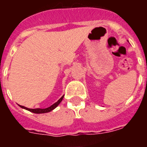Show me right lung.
I'll return each instance as SVG.
<instances>
[{
	"mask_svg": "<svg viewBox=\"0 0 147 147\" xmlns=\"http://www.w3.org/2000/svg\"><path fill=\"white\" fill-rule=\"evenodd\" d=\"M63 98H64V95L61 97V98L58 100L57 102H55V104H53V105H51L50 107H47V108H35V109H31V108H27V107H24V106H21V105H19V106L20 107H22V108H24V109L27 110V111H29L33 112V113H35V114H44V113L50 112L51 111H53V110L55 109V107H57L58 105L60 104V102L62 101Z\"/></svg>",
	"mask_w": 147,
	"mask_h": 147,
	"instance_id": "add662e5",
	"label": "right lung"
}]
</instances>
